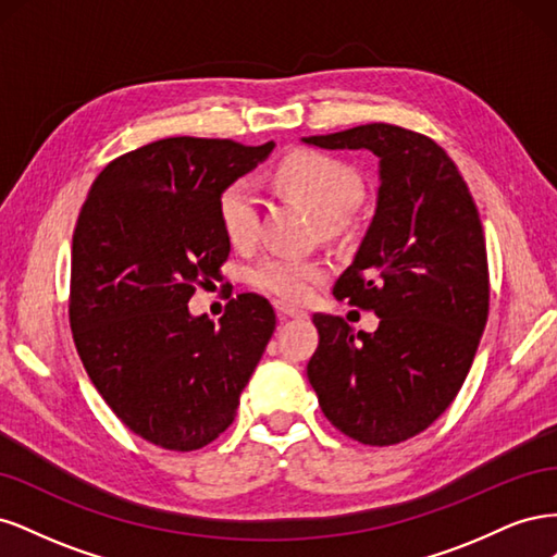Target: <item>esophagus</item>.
I'll list each match as a JSON object with an SVG mask.
<instances>
[{
	"instance_id": "34e87169",
	"label": "esophagus",
	"mask_w": 557,
	"mask_h": 557,
	"mask_svg": "<svg viewBox=\"0 0 557 557\" xmlns=\"http://www.w3.org/2000/svg\"><path fill=\"white\" fill-rule=\"evenodd\" d=\"M276 313L281 315V318H307V311H301V309H297V307H290V305H285V301H276Z\"/></svg>"
}]
</instances>
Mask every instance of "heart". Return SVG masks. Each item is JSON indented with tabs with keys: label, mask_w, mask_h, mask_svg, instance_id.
<instances>
[{
	"label": "heart",
	"mask_w": 557,
	"mask_h": 557,
	"mask_svg": "<svg viewBox=\"0 0 557 557\" xmlns=\"http://www.w3.org/2000/svg\"><path fill=\"white\" fill-rule=\"evenodd\" d=\"M276 176L283 188L323 223L350 213L362 197V181L356 170L307 150L285 158ZM218 223L232 246H246L256 239L258 193L248 178L225 185L218 195ZM320 276H323V262L295 256H269L248 272L252 288L285 301L307 299L313 281Z\"/></svg>",
	"instance_id": "heart-1"
}]
</instances>
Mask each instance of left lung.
I'll use <instances>...</instances> for the list:
<instances>
[{
	"mask_svg": "<svg viewBox=\"0 0 557 557\" xmlns=\"http://www.w3.org/2000/svg\"><path fill=\"white\" fill-rule=\"evenodd\" d=\"M379 158V193L334 297L379 315L376 332L315 313L307 374L330 423L367 446L428 430L462 387L487 320L481 218L458 166L423 134L372 123L301 139Z\"/></svg>",
	"mask_w": 557,
	"mask_h": 557,
	"instance_id": "8db88e82",
	"label": "left lung"
}]
</instances>
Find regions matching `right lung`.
<instances>
[{"label": "right lung", "mask_w": 557, "mask_h": 557, "mask_svg": "<svg viewBox=\"0 0 557 557\" xmlns=\"http://www.w3.org/2000/svg\"><path fill=\"white\" fill-rule=\"evenodd\" d=\"M272 150L274 141L160 139L107 164L81 209L74 344L111 411L160 448L218 440L274 334L276 313L260 295H237L218 323L188 309L230 256L218 195Z\"/></svg>", "instance_id": "right-lung-1"}]
</instances>
